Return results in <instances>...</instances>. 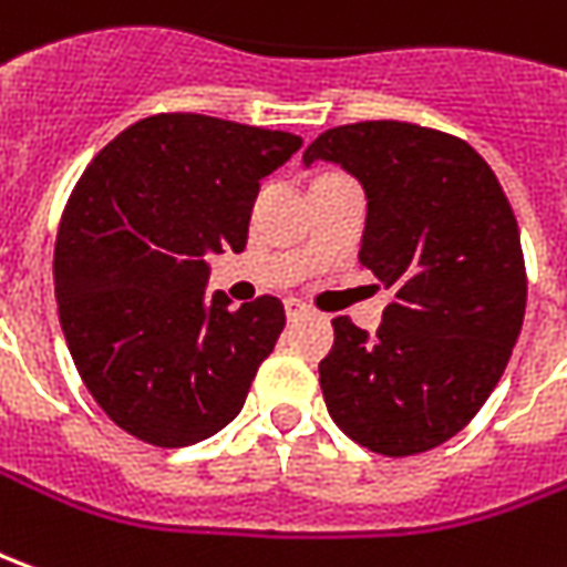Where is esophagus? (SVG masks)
<instances>
[{
	"label": "esophagus",
	"mask_w": 567,
	"mask_h": 567,
	"mask_svg": "<svg viewBox=\"0 0 567 567\" xmlns=\"http://www.w3.org/2000/svg\"><path fill=\"white\" fill-rule=\"evenodd\" d=\"M307 312V303L300 300V297H285V316L288 319H297V316H303Z\"/></svg>",
	"instance_id": "esophagus-1"
}]
</instances>
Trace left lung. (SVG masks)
<instances>
[{
	"label": "left lung",
	"mask_w": 567,
	"mask_h": 567,
	"mask_svg": "<svg viewBox=\"0 0 567 567\" xmlns=\"http://www.w3.org/2000/svg\"><path fill=\"white\" fill-rule=\"evenodd\" d=\"M338 162L368 196L362 267L395 297L378 334L334 319L324 405L352 442L421 454L476 417L516 347L528 279L501 181L473 146L411 122L319 134L303 165Z\"/></svg>",
	"instance_id": "left-lung-1"
}]
</instances>
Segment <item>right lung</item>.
Returning <instances> with one entry per match:
<instances>
[{
  "label": "right lung",
  "instance_id": "obj_1",
  "mask_svg": "<svg viewBox=\"0 0 567 567\" xmlns=\"http://www.w3.org/2000/svg\"><path fill=\"white\" fill-rule=\"evenodd\" d=\"M300 137L199 113L128 125L91 159L63 208L54 297L82 383L156 449L224 430L285 328L279 297L208 303V255L243 251L260 181Z\"/></svg>",
  "mask_w": 567,
  "mask_h": 567
}]
</instances>
